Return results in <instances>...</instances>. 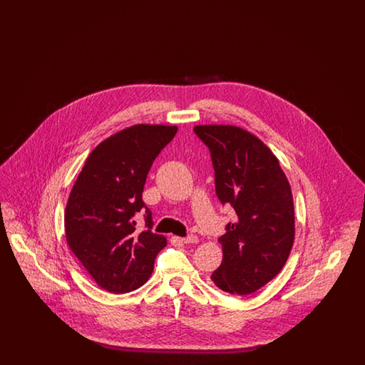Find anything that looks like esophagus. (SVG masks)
<instances>
[{"label":"esophagus","instance_id":"obj_1","mask_svg":"<svg viewBox=\"0 0 365 365\" xmlns=\"http://www.w3.org/2000/svg\"><path fill=\"white\" fill-rule=\"evenodd\" d=\"M182 242H183V243H197V242H198V237H197V235H194V234H190V235H187V237H185V238H182Z\"/></svg>","mask_w":365,"mask_h":365}]
</instances>
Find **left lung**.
<instances>
[{
    "label": "left lung",
    "mask_w": 365,
    "mask_h": 365,
    "mask_svg": "<svg viewBox=\"0 0 365 365\" xmlns=\"http://www.w3.org/2000/svg\"><path fill=\"white\" fill-rule=\"evenodd\" d=\"M209 149L220 202L235 210L234 223L219 237L223 261L210 275L230 294L255 293L275 278L294 241L290 185L274 153L235 125H195Z\"/></svg>",
    "instance_id": "1"
}]
</instances>
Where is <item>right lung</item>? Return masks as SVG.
I'll return each instance as SVG.
<instances>
[{"label":"right lung","mask_w":365,"mask_h":365,"mask_svg":"<svg viewBox=\"0 0 365 365\" xmlns=\"http://www.w3.org/2000/svg\"><path fill=\"white\" fill-rule=\"evenodd\" d=\"M176 131L175 125L138 124L105 139L87 157L71 190L67 242L97 284L113 294L140 287L167 245L152 231L142 191L153 161ZM143 208L147 230L139 233L133 216Z\"/></svg>","instance_id":"1"}]
</instances>
